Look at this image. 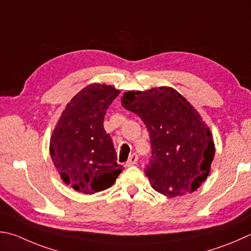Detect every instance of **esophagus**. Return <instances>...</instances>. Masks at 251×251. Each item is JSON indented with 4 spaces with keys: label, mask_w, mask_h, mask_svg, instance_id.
<instances>
[{
    "label": "esophagus",
    "mask_w": 251,
    "mask_h": 251,
    "mask_svg": "<svg viewBox=\"0 0 251 251\" xmlns=\"http://www.w3.org/2000/svg\"><path fill=\"white\" fill-rule=\"evenodd\" d=\"M137 161H138V156H137V154L131 153L130 156H129V158H128V160H127V162H126V166H133Z\"/></svg>",
    "instance_id": "obj_1"
}]
</instances>
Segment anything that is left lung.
<instances>
[{"label": "left lung", "mask_w": 251, "mask_h": 251, "mask_svg": "<svg viewBox=\"0 0 251 251\" xmlns=\"http://www.w3.org/2000/svg\"><path fill=\"white\" fill-rule=\"evenodd\" d=\"M122 105L147 127L151 158L145 175L167 197L192 193L211 170L215 154L213 136L197 110L172 88L128 91Z\"/></svg>", "instance_id": "1"}]
</instances>
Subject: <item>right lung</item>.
I'll return each mask as SVG.
<instances>
[{
    "instance_id": "add662e5",
    "label": "right lung",
    "mask_w": 251,
    "mask_h": 251,
    "mask_svg": "<svg viewBox=\"0 0 251 251\" xmlns=\"http://www.w3.org/2000/svg\"><path fill=\"white\" fill-rule=\"evenodd\" d=\"M121 91L90 84L75 95L54 127L50 154L62 181L78 192L94 194L114 184L123 171L111 136L104 129L106 110Z\"/></svg>"
}]
</instances>
